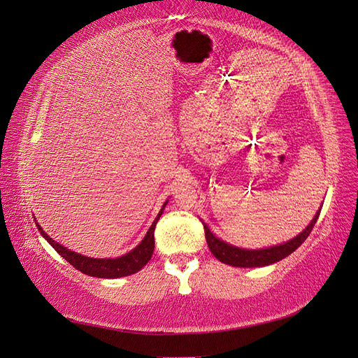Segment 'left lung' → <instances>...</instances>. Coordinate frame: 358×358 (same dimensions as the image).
I'll use <instances>...</instances> for the list:
<instances>
[{"label": "left lung", "instance_id": "left-lung-1", "mask_svg": "<svg viewBox=\"0 0 358 358\" xmlns=\"http://www.w3.org/2000/svg\"><path fill=\"white\" fill-rule=\"evenodd\" d=\"M320 212H321V208L317 210L315 216H313L312 221L309 222V225L305 230L299 233L296 237H292V239L280 245L262 248V249H245V248L234 246L220 239V237H216L210 231L208 224L203 222L206 242H208V246L210 249V252L215 255V258H218L224 264H229L233 267H264L268 264L278 263L279 259H282L294 252L296 249L308 239L313 225L317 224Z\"/></svg>", "mask_w": 358, "mask_h": 358}]
</instances>
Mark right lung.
<instances>
[{
  "label": "right lung",
  "mask_w": 358,
  "mask_h": 358,
  "mask_svg": "<svg viewBox=\"0 0 358 358\" xmlns=\"http://www.w3.org/2000/svg\"><path fill=\"white\" fill-rule=\"evenodd\" d=\"M169 200L162 204L161 210L158 212L157 218L154 220L152 225L149 227V230L146 233V236L143 237V241L140 242L134 249L131 251L116 257V258H91L86 257L82 254H78L71 251V249H67L66 246L59 245L58 242H55L49 237L43 229L40 227V224L36 220V225L40 231V234L45 237L48 241V243L55 249V251L67 259V262L79 270V272L90 275L94 278H106V279H116V278H122V276H129L136 272H138L140 268H143L148 262L150 259L154 254V246H155V241H154V231H155V225L159 220V216L164 212V208L167 206Z\"/></svg>",
  "instance_id": "obj_1"
}]
</instances>
